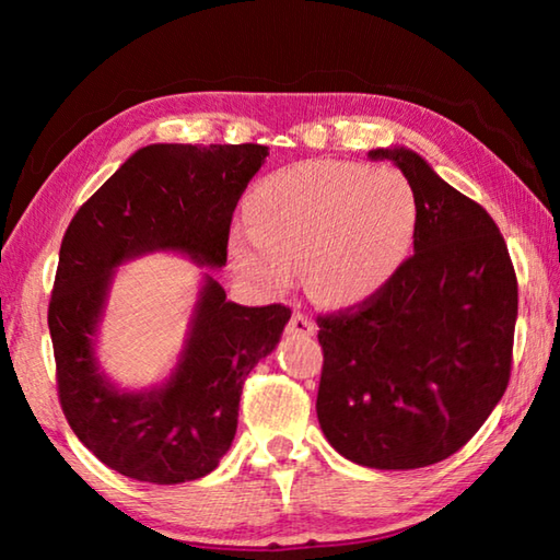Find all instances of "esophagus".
<instances>
[{"label":"esophagus","mask_w":560,"mask_h":560,"mask_svg":"<svg viewBox=\"0 0 560 560\" xmlns=\"http://www.w3.org/2000/svg\"><path fill=\"white\" fill-rule=\"evenodd\" d=\"M287 330H289V334H299V336H314L316 334V324H314V318H308L306 314H301V311H296V314L291 316Z\"/></svg>","instance_id":"1"}]
</instances>
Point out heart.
<instances>
[{
    "label": "heart",
    "instance_id": "heart-1",
    "mask_svg": "<svg viewBox=\"0 0 560 560\" xmlns=\"http://www.w3.org/2000/svg\"><path fill=\"white\" fill-rule=\"evenodd\" d=\"M246 217L252 230L232 234L246 277L279 291L303 269L311 299L353 306L400 271L417 234V197L393 167L308 160L264 177Z\"/></svg>",
    "mask_w": 560,
    "mask_h": 560
}]
</instances>
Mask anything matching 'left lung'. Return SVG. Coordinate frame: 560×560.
Segmentation results:
<instances>
[{
  "label": "left lung",
  "instance_id": "1",
  "mask_svg": "<svg viewBox=\"0 0 560 560\" xmlns=\"http://www.w3.org/2000/svg\"><path fill=\"white\" fill-rule=\"evenodd\" d=\"M417 197L415 254L375 296L320 314L316 412L346 459L417 469L462 450L504 395L518 311L504 236L407 148H381Z\"/></svg>",
  "mask_w": 560,
  "mask_h": 560
}]
</instances>
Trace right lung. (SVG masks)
I'll return each mask as SVG.
<instances>
[{
    "mask_svg": "<svg viewBox=\"0 0 560 560\" xmlns=\"http://www.w3.org/2000/svg\"><path fill=\"white\" fill-rule=\"evenodd\" d=\"M267 145H148L73 214L49 301L56 387L71 430L106 467L148 485L210 474L232 447L252 368L277 348L291 308L240 306L212 277L197 301L175 373L148 393L101 375L93 336L113 269L148 252L224 267L234 207Z\"/></svg>",
    "mask_w": 560,
    "mask_h": 560,
    "instance_id": "1",
    "label": "right lung"
}]
</instances>
